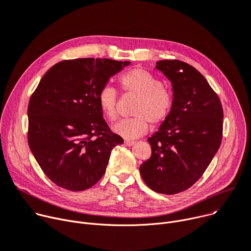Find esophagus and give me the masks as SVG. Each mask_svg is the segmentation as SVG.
<instances>
[{
  "label": "esophagus",
  "instance_id": "obj_1",
  "mask_svg": "<svg viewBox=\"0 0 251 251\" xmlns=\"http://www.w3.org/2000/svg\"><path fill=\"white\" fill-rule=\"evenodd\" d=\"M124 144L126 146H133V145L135 144V142L134 141H128V140H126V141H124Z\"/></svg>",
  "mask_w": 251,
  "mask_h": 251
}]
</instances>
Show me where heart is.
<instances>
[{
  "mask_svg": "<svg viewBox=\"0 0 251 251\" xmlns=\"http://www.w3.org/2000/svg\"><path fill=\"white\" fill-rule=\"evenodd\" d=\"M119 83L125 93L138 98L133 108L135 117L124 119L113 126V131L125 139H136L145 135L150 123L160 126L172 114L174 97L162 81L143 69H132L119 77ZM98 104L102 114L110 121L117 118V92L106 86L98 95Z\"/></svg>",
  "mask_w": 251,
  "mask_h": 251,
  "instance_id": "b5f03b06",
  "label": "heart"
}]
</instances>
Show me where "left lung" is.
Returning <instances> with one entry per match:
<instances>
[{
    "label": "left lung",
    "mask_w": 251,
    "mask_h": 251,
    "mask_svg": "<svg viewBox=\"0 0 251 251\" xmlns=\"http://www.w3.org/2000/svg\"><path fill=\"white\" fill-rule=\"evenodd\" d=\"M155 69L173 86L171 116L147 141L151 156L140 165L146 185L175 195L201 177L222 141L223 109L202 74L180 60H160Z\"/></svg>",
    "instance_id": "obj_1"
}]
</instances>
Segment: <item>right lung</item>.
Masks as SVG:
<instances>
[{
    "mask_svg": "<svg viewBox=\"0 0 251 251\" xmlns=\"http://www.w3.org/2000/svg\"><path fill=\"white\" fill-rule=\"evenodd\" d=\"M130 61L77 58L54 64L28 106V143L47 177L73 192L93 187L112 149L123 143L99 108L98 95Z\"/></svg>",
    "mask_w": 251,
    "mask_h": 251,
    "instance_id": "1",
    "label": "right lung"
}]
</instances>
